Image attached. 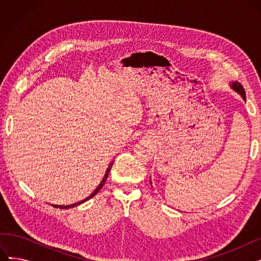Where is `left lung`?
Wrapping results in <instances>:
<instances>
[{"instance_id": "obj_1", "label": "left lung", "mask_w": 261, "mask_h": 261, "mask_svg": "<svg viewBox=\"0 0 261 261\" xmlns=\"http://www.w3.org/2000/svg\"><path fill=\"white\" fill-rule=\"evenodd\" d=\"M231 87H232V89H234L236 92H238L241 96H242V98L245 100V91H244V89H243V87L241 86V84H239V82H232L231 84Z\"/></svg>"}]
</instances>
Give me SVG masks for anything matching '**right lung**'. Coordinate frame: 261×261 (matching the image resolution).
Wrapping results in <instances>:
<instances>
[{"label":"right lung","mask_w":261,"mask_h":261,"mask_svg":"<svg viewBox=\"0 0 261 261\" xmlns=\"http://www.w3.org/2000/svg\"><path fill=\"white\" fill-rule=\"evenodd\" d=\"M112 166H113V163H111L109 165V167H108V169H107V172H106V174H105V176H103V179H102V181L100 182V184H99V186L95 189V191L94 193L90 196V197H88L87 199H85V200H82V201H80V202H77V203H74V204H71V205H53V207H57V208H61V210H63V208H71V207H75V206H77V205H79V204H81V203H85L86 201H88L89 199H91L92 197H94L96 194L98 193V191L102 188V186L105 185V183H106V181H107V177H108V175H109V172L111 171V168H112Z\"/></svg>","instance_id":"obj_1"}]
</instances>
